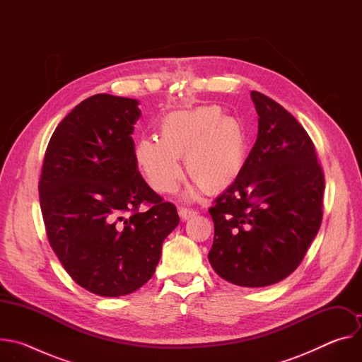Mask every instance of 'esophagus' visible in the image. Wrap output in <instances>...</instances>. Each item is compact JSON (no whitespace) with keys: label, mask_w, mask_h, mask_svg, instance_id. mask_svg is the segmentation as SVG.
<instances>
[{"label":"esophagus","mask_w":362,"mask_h":362,"mask_svg":"<svg viewBox=\"0 0 362 362\" xmlns=\"http://www.w3.org/2000/svg\"><path fill=\"white\" fill-rule=\"evenodd\" d=\"M196 214H197V212L193 211V209H190V208H179V215H180V218H182L183 221H187V219L193 218Z\"/></svg>","instance_id":"1"}]
</instances>
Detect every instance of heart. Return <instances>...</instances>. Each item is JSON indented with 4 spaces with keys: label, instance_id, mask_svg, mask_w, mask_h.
<instances>
[{
    "label": "heart",
    "instance_id": "b5f03b06",
    "mask_svg": "<svg viewBox=\"0 0 362 362\" xmlns=\"http://www.w3.org/2000/svg\"><path fill=\"white\" fill-rule=\"evenodd\" d=\"M193 185L187 197H196L204 186L211 192L230 186L245 163V136L240 123L223 116L218 106H200L173 112L160 124V137L136 141L134 158L148 185L158 193H170L182 177L179 158Z\"/></svg>",
    "mask_w": 362,
    "mask_h": 362
}]
</instances>
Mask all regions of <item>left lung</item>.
Masks as SVG:
<instances>
[{"instance_id":"left-lung-1","label":"left lung","mask_w":362,"mask_h":362,"mask_svg":"<svg viewBox=\"0 0 362 362\" xmlns=\"http://www.w3.org/2000/svg\"><path fill=\"white\" fill-rule=\"evenodd\" d=\"M257 137L236 180L215 200L209 262L229 284L264 288L289 276L322 221L324 173L311 137L272 98L250 91Z\"/></svg>"}]
</instances>
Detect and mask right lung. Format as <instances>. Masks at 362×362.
Wrapping results in <instances>:
<instances>
[{
  "label": "right lung",
  "mask_w": 362,
  "mask_h": 362,
  "mask_svg": "<svg viewBox=\"0 0 362 362\" xmlns=\"http://www.w3.org/2000/svg\"><path fill=\"white\" fill-rule=\"evenodd\" d=\"M140 116L136 98L91 95L57 126L44 156L38 192L49 245L76 284L100 296L143 286L179 225L176 206L139 172L132 134Z\"/></svg>",
  "instance_id": "add662e5"
}]
</instances>
